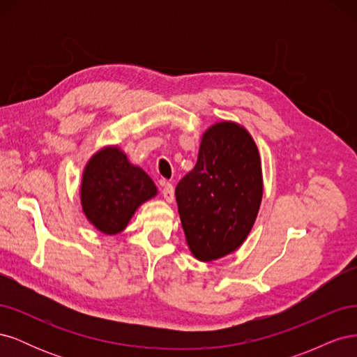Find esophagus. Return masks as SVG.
I'll return each instance as SVG.
<instances>
[{"mask_svg":"<svg viewBox=\"0 0 357 357\" xmlns=\"http://www.w3.org/2000/svg\"><path fill=\"white\" fill-rule=\"evenodd\" d=\"M160 188H162V197L165 198L167 202H172V201H174V186H172L171 183L162 181V183H160Z\"/></svg>","mask_w":357,"mask_h":357,"instance_id":"34e87169","label":"esophagus"}]
</instances>
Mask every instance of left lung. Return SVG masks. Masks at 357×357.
I'll list each match as a JSON object with an SVG mask.
<instances>
[{"label":"left lung","instance_id":"left-lung-1","mask_svg":"<svg viewBox=\"0 0 357 357\" xmlns=\"http://www.w3.org/2000/svg\"><path fill=\"white\" fill-rule=\"evenodd\" d=\"M176 199L188 245L199 261L236 250L262 201L261 158L250 134L232 122L213 125L195 168L178 181Z\"/></svg>","mask_w":357,"mask_h":357}]
</instances>
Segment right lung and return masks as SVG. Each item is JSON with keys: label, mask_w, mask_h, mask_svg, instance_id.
I'll list each match as a JSON object with an SVG mask.
<instances>
[{"label": "right lung", "mask_w": 357, "mask_h": 357, "mask_svg": "<svg viewBox=\"0 0 357 357\" xmlns=\"http://www.w3.org/2000/svg\"><path fill=\"white\" fill-rule=\"evenodd\" d=\"M156 195L153 180L117 147L92 156L82 180V205L96 229L114 235L123 231L144 201Z\"/></svg>", "instance_id": "right-lung-1"}]
</instances>
